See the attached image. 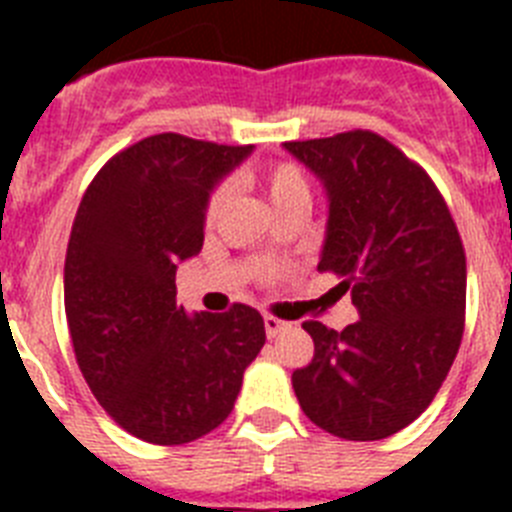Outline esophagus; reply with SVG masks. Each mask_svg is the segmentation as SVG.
I'll return each mask as SVG.
<instances>
[{"label": "esophagus", "instance_id": "obj_1", "mask_svg": "<svg viewBox=\"0 0 512 512\" xmlns=\"http://www.w3.org/2000/svg\"><path fill=\"white\" fill-rule=\"evenodd\" d=\"M264 325H266V336H269V338H277L279 333H284V330L289 328L287 320L277 318V315H266Z\"/></svg>", "mask_w": 512, "mask_h": 512}]
</instances>
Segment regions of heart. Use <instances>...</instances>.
<instances>
[{
	"label": "heart",
	"mask_w": 512,
	"mask_h": 512,
	"mask_svg": "<svg viewBox=\"0 0 512 512\" xmlns=\"http://www.w3.org/2000/svg\"><path fill=\"white\" fill-rule=\"evenodd\" d=\"M256 184L266 192L269 202L274 207H282L287 202H292L295 197H307V179L297 166L292 164H274L269 169L261 171L256 176ZM225 207H228V187L225 184H217L215 189L210 192L207 197V205H205V223L207 228L220 223V217H223Z\"/></svg>",
	"instance_id": "obj_1"
}]
</instances>
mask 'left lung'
<instances>
[{
	"instance_id": "1",
	"label": "left lung",
	"mask_w": 512,
	"mask_h": 512,
	"mask_svg": "<svg viewBox=\"0 0 512 512\" xmlns=\"http://www.w3.org/2000/svg\"><path fill=\"white\" fill-rule=\"evenodd\" d=\"M323 179L328 238L318 271L341 279L361 320H318L312 361L292 374L307 418L346 441L402 431L449 374L467 310V256L428 171L372 130L284 143Z\"/></svg>"
}]
</instances>
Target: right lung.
I'll use <instances>...</instances> for the list:
<instances>
[{
  "instance_id": "obj_1",
  "label": "right lung",
  "mask_w": 512,
  "mask_h": 512,
  "mask_svg": "<svg viewBox=\"0 0 512 512\" xmlns=\"http://www.w3.org/2000/svg\"><path fill=\"white\" fill-rule=\"evenodd\" d=\"M251 146L161 133L97 171L71 225L63 305L76 364L120 428L156 446L215 431L266 341L259 310L176 305V264L200 253L212 184Z\"/></svg>"
}]
</instances>
